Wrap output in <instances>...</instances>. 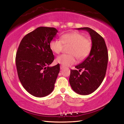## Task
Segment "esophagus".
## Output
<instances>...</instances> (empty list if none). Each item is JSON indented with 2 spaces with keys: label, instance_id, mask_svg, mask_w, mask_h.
<instances>
[{
  "label": "esophagus",
  "instance_id": "obj_1",
  "mask_svg": "<svg viewBox=\"0 0 124 124\" xmlns=\"http://www.w3.org/2000/svg\"><path fill=\"white\" fill-rule=\"evenodd\" d=\"M64 68V66H62V65H61L60 66V69L61 70H63V69Z\"/></svg>",
  "mask_w": 124,
  "mask_h": 124
}]
</instances>
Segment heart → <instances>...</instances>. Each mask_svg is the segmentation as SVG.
Returning <instances> with one entry per match:
<instances>
[{
  "instance_id": "heart-1",
  "label": "heart",
  "mask_w": 124,
  "mask_h": 124,
  "mask_svg": "<svg viewBox=\"0 0 124 124\" xmlns=\"http://www.w3.org/2000/svg\"><path fill=\"white\" fill-rule=\"evenodd\" d=\"M64 45H70L68 48L69 54H63L58 56L56 61L62 66L68 67L79 60L86 58L92 49L91 40L85 38V35L78 32L66 33L61 37L60 40L54 39L50 41L49 46L51 51L56 54L62 51Z\"/></svg>"
}]
</instances>
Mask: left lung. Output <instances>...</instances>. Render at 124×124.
<instances>
[{
    "label": "left lung",
    "instance_id": "left-lung-1",
    "mask_svg": "<svg viewBox=\"0 0 124 124\" xmlns=\"http://www.w3.org/2000/svg\"><path fill=\"white\" fill-rule=\"evenodd\" d=\"M78 29L89 33L92 46L89 56L75 67L79 70H70L69 81L76 93L87 95L97 89L103 80L107 68L108 50L104 39L96 31L89 27ZM82 70L84 71L81 74L79 72Z\"/></svg>",
    "mask_w": 124,
    "mask_h": 124
}]
</instances>
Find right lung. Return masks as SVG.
<instances>
[{
  "label": "right lung",
  "instance_id": "obj_1",
  "mask_svg": "<svg viewBox=\"0 0 124 124\" xmlns=\"http://www.w3.org/2000/svg\"><path fill=\"white\" fill-rule=\"evenodd\" d=\"M57 32L53 27H38L23 38L17 51L16 65L20 82L35 97H45L54 89L60 68L58 64L49 67L54 60L49 44Z\"/></svg>",
  "mask_w": 124,
  "mask_h": 124
}]
</instances>
